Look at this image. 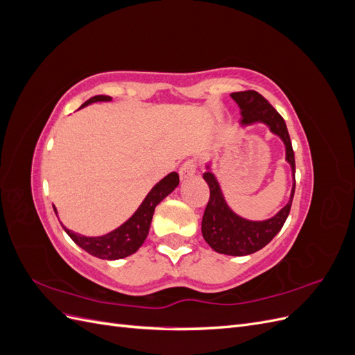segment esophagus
<instances>
[{
    "mask_svg": "<svg viewBox=\"0 0 355 355\" xmlns=\"http://www.w3.org/2000/svg\"><path fill=\"white\" fill-rule=\"evenodd\" d=\"M194 173H196V161H194V159L185 161V163L182 164L180 168H179L180 180H187V179H189L191 176H194Z\"/></svg>",
    "mask_w": 355,
    "mask_h": 355,
    "instance_id": "1",
    "label": "esophagus"
}]
</instances>
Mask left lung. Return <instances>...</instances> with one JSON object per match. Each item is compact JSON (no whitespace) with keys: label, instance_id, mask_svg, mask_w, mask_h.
Masks as SVG:
<instances>
[{"label":"left lung","instance_id":"left-lung-1","mask_svg":"<svg viewBox=\"0 0 355 355\" xmlns=\"http://www.w3.org/2000/svg\"><path fill=\"white\" fill-rule=\"evenodd\" d=\"M231 98L240 106L241 127L262 123L272 135L282 139L286 146V161L290 164L293 176L292 192L286 206L270 219L250 220L240 216L228 206L219 182L211 171V164L206 166L202 178L210 188V198L201 222L202 237L214 252L230 256H245L261 250L283 228L295 196V153L283 116L262 94L247 90L231 93Z\"/></svg>","mask_w":355,"mask_h":355}]
</instances>
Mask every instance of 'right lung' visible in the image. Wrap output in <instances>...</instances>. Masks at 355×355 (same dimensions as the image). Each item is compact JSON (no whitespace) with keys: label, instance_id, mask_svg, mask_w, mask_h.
<instances>
[{"label":"right lung","instance_id":"add662e5","mask_svg":"<svg viewBox=\"0 0 355 355\" xmlns=\"http://www.w3.org/2000/svg\"><path fill=\"white\" fill-rule=\"evenodd\" d=\"M112 98L110 96H93L92 99L84 102L80 110L94 102H111ZM179 185V175L176 171H171L166 178L161 179L158 184L148 192V196L142 201L141 206L137 210L128 218L123 225L115 228L114 231L101 235V237H85L81 234H75L71 230H65V232L72 239V241L80 245L83 250L90 253L92 256L99 257V259L106 261H115V259H123L137 252L139 247H141L146 239L149 232V227H151V220L154 216V210L158 204L163 201L170 192H173L175 188ZM55 213L58 214L56 207Z\"/></svg>","mask_w":355,"mask_h":355}]
</instances>
